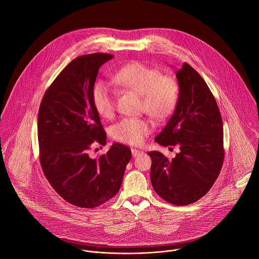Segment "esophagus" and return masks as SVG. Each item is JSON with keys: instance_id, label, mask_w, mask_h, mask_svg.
<instances>
[{"instance_id": "34e87169", "label": "esophagus", "mask_w": 259, "mask_h": 259, "mask_svg": "<svg viewBox=\"0 0 259 259\" xmlns=\"http://www.w3.org/2000/svg\"><path fill=\"white\" fill-rule=\"evenodd\" d=\"M141 154H142V152H141V151H138V150L132 149V156H133L134 158L138 157V156H139V155H141Z\"/></svg>"}]
</instances>
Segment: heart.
Here are the masks:
<instances>
[{
	"instance_id": "1",
	"label": "heart",
	"mask_w": 259,
	"mask_h": 259,
	"mask_svg": "<svg viewBox=\"0 0 259 259\" xmlns=\"http://www.w3.org/2000/svg\"><path fill=\"white\" fill-rule=\"evenodd\" d=\"M114 80L117 84L131 89L142 96L143 108L152 117L162 120L169 117L176 107L179 89L176 81L163 76L157 69L139 61H133L119 68ZM92 100L97 113L103 118H112L116 109V91L105 81H98L92 89ZM153 130L146 119L125 118L112 128L113 137L121 142L138 145Z\"/></svg>"
}]
</instances>
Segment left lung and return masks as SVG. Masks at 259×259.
I'll return each instance as SVG.
<instances>
[{"instance_id":"8db88e82","label":"left lung","mask_w":259,"mask_h":259,"mask_svg":"<svg viewBox=\"0 0 259 259\" xmlns=\"http://www.w3.org/2000/svg\"><path fill=\"white\" fill-rule=\"evenodd\" d=\"M179 94L174 113L155 141L178 145L169 161L160 152L152 158L155 192L170 204L184 206L204 197L223 167L224 126L216 100L200 73L184 62L176 71Z\"/></svg>"}]
</instances>
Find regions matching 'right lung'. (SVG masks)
<instances>
[{
  "label": "right lung",
  "mask_w": 259,
  "mask_h": 259,
  "mask_svg": "<svg viewBox=\"0 0 259 259\" xmlns=\"http://www.w3.org/2000/svg\"><path fill=\"white\" fill-rule=\"evenodd\" d=\"M112 54L93 53L69 62L42 99L38 116L40 162L54 191L66 202L95 208L119 192L131 150L113 143L91 158L93 143H106V133L92 100L99 67Z\"/></svg>",
  "instance_id": "right-lung-1"
}]
</instances>
